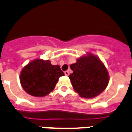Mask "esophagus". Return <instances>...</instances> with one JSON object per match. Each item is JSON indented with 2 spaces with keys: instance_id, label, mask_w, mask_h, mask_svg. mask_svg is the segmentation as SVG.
<instances>
[{
  "instance_id": "obj_1",
  "label": "esophagus",
  "mask_w": 132,
  "mask_h": 132,
  "mask_svg": "<svg viewBox=\"0 0 132 132\" xmlns=\"http://www.w3.org/2000/svg\"><path fill=\"white\" fill-rule=\"evenodd\" d=\"M65 75H66V76H69V71H65Z\"/></svg>"
}]
</instances>
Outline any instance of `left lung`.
I'll return each instance as SVG.
<instances>
[{
	"label": "left lung",
	"mask_w": 132,
	"mask_h": 132,
	"mask_svg": "<svg viewBox=\"0 0 132 132\" xmlns=\"http://www.w3.org/2000/svg\"><path fill=\"white\" fill-rule=\"evenodd\" d=\"M73 73L69 76L74 90L81 97L94 98L106 88L109 75L103 63L90 53L82 56L70 66Z\"/></svg>",
	"instance_id": "8db88e82"
}]
</instances>
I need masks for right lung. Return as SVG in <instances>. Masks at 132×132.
I'll use <instances>...</instances> for the list:
<instances>
[{
	"mask_svg": "<svg viewBox=\"0 0 132 132\" xmlns=\"http://www.w3.org/2000/svg\"><path fill=\"white\" fill-rule=\"evenodd\" d=\"M59 65H53L50 61L36 59L23 68L20 80L28 94L42 97L54 89L59 78L64 76Z\"/></svg>",
	"mask_w": 132,
	"mask_h": 132,
	"instance_id": "right-lung-1",
	"label": "right lung"
}]
</instances>
